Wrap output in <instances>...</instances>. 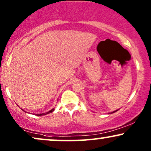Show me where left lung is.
<instances>
[{
	"label": "left lung",
	"instance_id": "8db88e82",
	"mask_svg": "<svg viewBox=\"0 0 151 151\" xmlns=\"http://www.w3.org/2000/svg\"><path fill=\"white\" fill-rule=\"evenodd\" d=\"M116 111H117V110H116V111H113V112H111V113H114V112H116Z\"/></svg>",
	"mask_w": 151,
	"mask_h": 151
}]
</instances>
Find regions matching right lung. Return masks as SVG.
Listing matches in <instances>:
<instances>
[{
    "instance_id": "1",
    "label": "right lung",
    "mask_w": 151,
    "mask_h": 151,
    "mask_svg": "<svg viewBox=\"0 0 151 151\" xmlns=\"http://www.w3.org/2000/svg\"><path fill=\"white\" fill-rule=\"evenodd\" d=\"M22 110H23V109H22ZM53 111H54V109H52L50 110V111H48V112H47V113L40 114H36V116H43V115H46V114H50V113H51V112Z\"/></svg>"
}]
</instances>
